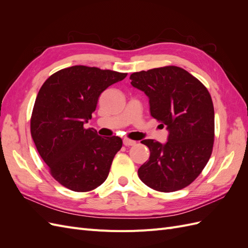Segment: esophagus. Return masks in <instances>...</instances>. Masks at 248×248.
Returning <instances> with one entry per match:
<instances>
[{
  "label": "esophagus",
  "mask_w": 248,
  "mask_h": 248,
  "mask_svg": "<svg viewBox=\"0 0 248 248\" xmlns=\"http://www.w3.org/2000/svg\"><path fill=\"white\" fill-rule=\"evenodd\" d=\"M123 144L126 147H129V146H134V145H136L137 141L136 140H129V139H124L123 140Z\"/></svg>",
  "instance_id": "esophagus-1"
}]
</instances>
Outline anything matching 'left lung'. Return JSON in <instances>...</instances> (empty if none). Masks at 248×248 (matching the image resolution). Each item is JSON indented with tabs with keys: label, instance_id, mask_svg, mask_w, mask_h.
Masks as SVG:
<instances>
[{
	"label": "left lung",
	"instance_id": "obj_1",
	"mask_svg": "<svg viewBox=\"0 0 248 248\" xmlns=\"http://www.w3.org/2000/svg\"><path fill=\"white\" fill-rule=\"evenodd\" d=\"M130 79L134 88L149 97L151 116L169 130L164 145L154 140H141L150 157L139 169V177L157 191L182 189L198 178L212 154L211 95L197 78L177 66L134 72Z\"/></svg>",
	"mask_w": 248,
	"mask_h": 248
}]
</instances>
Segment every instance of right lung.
I'll use <instances>...</instances> for the list:
<instances>
[{"instance_id":"1","label":"right lung","mask_w":248,"mask_h":248,"mask_svg":"<svg viewBox=\"0 0 248 248\" xmlns=\"http://www.w3.org/2000/svg\"><path fill=\"white\" fill-rule=\"evenodd\" d=\"M127 73L77 65L44 81L31 117V136L55 180L86 192L106 181L112 159L122 148L119 137L101 138L84 124L92 118L100 94Z\"/></svg>"}]
</instances>
